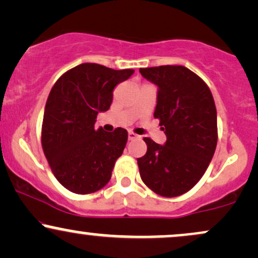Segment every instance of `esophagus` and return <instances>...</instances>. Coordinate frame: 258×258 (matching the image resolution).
I'll list each match as a JSON object with an SVG mask.
<instances>
[{
  "mask_svg": "<svg viewBox=\"0 0 258 258\" xmlns=\"http://www.w3.org/2000/svg\"><path fill=\"white\" fill-rule=\"evenodd\" d=\"M137 138H139V136L136 135L135 132H132V131L128 132V139H130V141H133V139H137Z\"/></svg>",
  "mask_w": 258,
  "mask_h": 258,
  "instance_id": "34e87169",
  "label": "esophagus"
}]
</instances>
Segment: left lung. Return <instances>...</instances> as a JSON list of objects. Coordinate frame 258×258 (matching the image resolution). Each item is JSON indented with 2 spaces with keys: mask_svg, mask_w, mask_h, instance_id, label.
<instances>
[{
  "mask_svg": "<svg viewBox=\"0 0 258 258\" xmlns=\"http://www.w3.org/2000/svg\"><path fill=\"white\" fill-rule=\"evenodd\" d=\"M159 87L154 117L166 135L165 146L146 137V155L137 159L148 188L165 198L186 193L209 167L217 146V111L209 86L182 65L139 69Z\"/></svg>",
  "mask_w": 258,
  "mask_h": 258,
  "instance_id": "1",
  "label": "left lung"
}]
</instances>
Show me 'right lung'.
<instances>
[{
	"instance_id": "1",
	"label": "right lung",
	"mask_w": 258,
	"mask_h": 258,
	"mask_svg": "<svg viewBox=\"0 0 258 258\" xmlns=\"http://www.w3.org/2000/svg\"><path fill=\"white\" fill-rule=\"evenodd\" d=\"M133 73L84 63L64 73L49 92L41 143L53 174L68 190L91 194L110 180L128 135L121 127L94 130V123L99 111L110 108L115 86Z\"/></svg>"
}]
</instances>
